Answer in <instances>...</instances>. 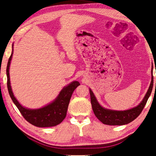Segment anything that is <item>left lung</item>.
Returning a JSON list of instances; mask_svg holds the SVG:
<instances>
[{"instance_id": "obj_1", "label": "left lung", "mask_w": 156, "mask_h": 156, "mask_svg": "<svg viewBox=\"0 0 156 156\" xmlns=\"http://www.w3.org/2000/svg\"><path fill=\"white\" fill-rule=\"evenodd\" d=\"M156 84V83H155ZM153 85H154V76L153 70H151V81L149 89L145 94L144 98L142 99L138 106L131 109L124 111H117L106 109L99 104L93 91L89 89V93L91 96V103L95 115L100 121L107 125H124L130 123L134 120L140 114L142 109L146 105L150 95L151 94Z\"/></svg>"}]
</instances>
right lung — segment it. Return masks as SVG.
Wrapping results in <instances>:
<instances>
[{"label":"right lung","instance_id":"obj_1","mask_svg":"<svg viewBox=\"0 0 156 156\" xmlns=\"http://www.w3.org/2000/svg\"><path fill=\"white\" fill-rule=\"evenodd\" d=\"M13 46L14 45L12 44V52L7 62L6 70L7 89L13 102L17 107L25 119L31 125L38 127H50L59 125L67 115L68 105L73 91L80 84L78 81L72 82L62 88L58 96L51 102L39 109H28L23 107L14 96L10 83L9 67L14 53Z\"/></svg>","mask_w":156,"mask_h":156}]
</instances>
